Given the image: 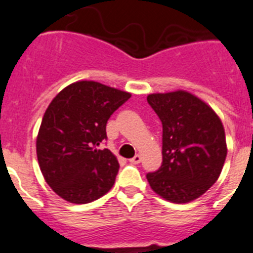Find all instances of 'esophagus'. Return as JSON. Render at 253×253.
Here are the masks:
<instances>
[{
	"mask_svg": "<svg viewBox=\"0 0 253 253\" xmlns=\"http://www.w3.org/2000/svg\"><path fill=\"white\" fill-rule=\"evenodd\" d=\"M141 162V157L139 156V154H136V156L133 157V158L130 159V163H132V165H137V163Z\"/></svg>",
	"mask_w": 253,
	"mask_h": 253,
	"instance_id": "esophagus-1",
	"label": "esophagus"
}]
</instances>
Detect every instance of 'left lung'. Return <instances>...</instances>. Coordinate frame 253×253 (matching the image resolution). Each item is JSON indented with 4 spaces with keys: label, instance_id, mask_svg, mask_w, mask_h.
<instances>
[{
    "label": "left lung",
    "instance_id": "8db88e82",
    "mask_svg": "<svg viewBox=\"0 0 253 253\" xmlns=\"http://www.w3.org/2000/svg\"><path fill=\"white\" fill-rule=\"evenodd\" d=\"M162 122V166L148 173L153 192L172 203H188L205 194L224 167L228 146L220 117L185 90L148 95Z\"/></svg>",
    "mask_w": 253,
    "mask_h": 253
}]
</instances>
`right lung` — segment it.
Masks as SVG:
<instances>
[{"mask_svg": "<svg viewBox=\"0 0 253 253\" xmlns=\"http://www.w3.org/2000/svg\"><path fill=\"white\" fill-rule=\"evenodd\" d=\"M130 92L95 81L68 84L48 104L36 140L44 180L68 202L84 205L109 192L120 163L99 149L107 139V122Z\"/></svg>", "mask_w": 253, "mask_h": 253, "instance_id": "1", "label": "right lung"}]
</instances>
